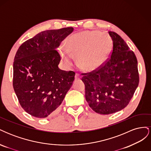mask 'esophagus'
<instances>
[{"label": "esophagus", "instance_id": "esophagus-1", "mask_svg": "<svg viewBox=\"0 0 151 151\" xmlns=\"http://www.w3.org/2000/svg\"><path fill=\"white\" fill-rule=\"evenodd\" d=\"M81 78V77L80 74L76 73V75H75V80H79Z\"/></svg>", "mask_w": 151, "mask_h": 151}]
</instances>
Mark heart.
Segmentation results:
<instances>
[{
	"label": "heart",
	"mask_w": 151,
	"mask_h": 151,
	"mask_svg": "<svg viewBox=\"0 0 151 151\" xmlns=\"http://www.w3.org/2000/svg\"><path fill=\"white\" fill-rule=\"evenodd\" d=\"M112 50L113 42L108 35L84 31L70 36L67 39L66 49L61 48L60 53L66 63H70L77 56L78 67L84 71L93 72L106 62Z\"/></svg>",
	"instance_id": "heart-1"
}]
</instances>
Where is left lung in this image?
<instances>
[{
    "mask_svg": "<svg viewBox=\"0 0 151 151\" xmlns=\"http://www.w3.org/2000/svg\"><path fill=\"white\" fill-rule=\"evenodd\" d=\"M108 33L113 41L110 57L98 70L81 74L86 101L93 111L101 115L125 108L139 83L135 53L120 35L111 31Z\"/></svg>",
    "mask_w": 151,
    "mask_h": 151,
    "instance_id": "obj_1",
    "label": "left lung"
}]
</instances>
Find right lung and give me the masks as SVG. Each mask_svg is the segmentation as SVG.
Returning a JSON list of instances; mask_svg holds the SVG:
<instances>
[{
    "label": "right lung",
    "instance_id": "right-lung-1",
    "mask_svg": "<svg viewBox=\"0 0 151 151\" xmlns=\"http://www.w3.org/2000/svg\"><path fill=\"white\" fill-rule=\"evenodd\" d=\"M72 27L41 32L22 43L13 63V88L21 107L40 118L53 115L74 80L75 72L58 67L57 50Z\"/></svg>",
    "mask_w": 151,
    "mask_h": 151
}]
</instances>
